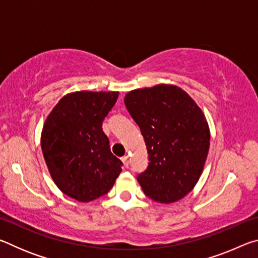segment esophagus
I'll list each match as a JSON object with an SVG mask.
<instances>
[{
  "label": "esophagus",
  "instance_id": "obj_1",
  "mask_svg": "<svg viewBox=\"0 0 258 258\" xmlns=\"http://www.w3.org/2000/svg\"><path fill=\"white\" fill-rule=\"evenodd\" d=\"M121 161H123V164L125 167H128V164H130V160H128V156H124L123 158H121Z\"/></svg>",
  "mask_w": 258,
  "mask_h": 258
}]
</instances>
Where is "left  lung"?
I'll list each match as a JSON object with an SVG mask.
<instances>
[{
  "label": "left lung",
  "mask_w": 258,
  "mask_h": 258,
  "mask_svg": "<svg viewBox=\"0 0 258 258\" xmlns=\"http://www.w3.org/2000/svg\"><path fill=\"white\" fill-rule=\"evenodd\" d=\"M125 106L145 139L149 165L138 182L150 199L171 204L189 194L199 181L211 133L202 109L176 85L133 90Z\"/></svg>",
  "instance_id": "1"
}]
</instances>
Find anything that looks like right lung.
Returning a JSON list of instances; mask_svg holds the SVG:
<instances>
[{
	"mask_svg": "<svg viewBox=\"0 0 258 258\" xmlns=\"http://www.w3.org/2000/svg\"><path fill=\"white\" fill-rule=\"evenodd\" d=\"M119 92L77 91L52 109L43 126L41 147L55 185L80 203L108 194L123 163L113 156L102 121Z\"/></svg>",
	"mask_w": 258,
	"mask_h": 258,
	"instance_id": "right-lung-1",
	"label": "right lung"
}]
</instances>
